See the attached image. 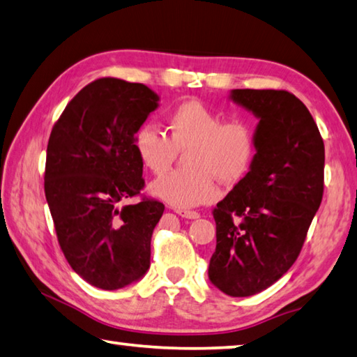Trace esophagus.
<instances>
[{"mask_svg":"<svg viewBox=\"0 0 357 357\" xmlns=\"http://www.w3.org/2000/svg\"><path fill=\"white\" fill-rule=\"evenodd\" d=\"M176 212L179 213L181 217L184 218H189V220H195V218H199V212L197 211H187V209H176Z\"/></svg>","mask_w":357,"mask_h":357,"instance_id":"obj_1","label":"esophagus"}]
</instances>
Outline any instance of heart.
I'll return each mask as SVG.
<instances>
[{
	"mask_svg": "<svg viewBox=\"0 0 357 357\" xmlns=\"http://www.w3.org/2000/svg\"><path fill=\"white\" fill-rule=\"evenodd\" d=\"M170 135L145 123L135 129L132 144L140 160L154 174L167 172L187 151V167L164 174L151 184V193L178 209L199 206L218 197L217 181L236 184L255 160L256 131L245 120H226L204 102L189 100L167 116Z\"/></svg>",
	"mask_w": 357,
	"mask_h": 357,
	"instance_id": "1",
	"label": "heart"
}]
</instances>
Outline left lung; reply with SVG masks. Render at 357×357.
Masks as SVG:
<instances>
[{
  "label": "left lung",
  "mask_w": 357,
  "mask_h": 357,
  "mask_svg": "<svg viewBox=\"0 0 357 357\" xmlns=\"http://www.w3.org/2000/svg\"><path fill=\"white\" fill-rule=\"evenodd\" d=\"M231 98L259 116L250 172L212 211L217 246L209 280L250 296L287 273L300 256L325 187V144L307 107L287 90L236 89Z\"/></svg>",
  "instance_id": "8db88e82"
}]
</instances>
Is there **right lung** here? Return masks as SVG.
<instances>
[{"label": "right lung", "instance_id": "obj_1", "mask_svg": "<svg viewBox=\"0 0 357 357\" xmlns=\"http://www.w3.org/2000/svg\"><path fill=\"white\" fill-rule=\"evenodd\" d=\"M144 84L100 77L75 95L51 129L45 197L57 242L84 281L116 290L150 268L151 236L165 206L142 195L144 162L135 129L158 107Z\"/></svg>", "mask_w": 357, "mask_h": 357}]
</instances>
